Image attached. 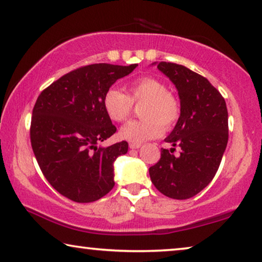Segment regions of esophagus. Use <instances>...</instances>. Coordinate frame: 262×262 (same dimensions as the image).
<instances>
[{"label":"esophagus","mask_w":262,"mask_h":262,"mask_svg":"<svg viewBox=\"0 0 262 262\" xmlns=\"http://www.w3.org/2000/svg\"><path fill=\"white\" fill-rule=\"evenodd\" d=\"M130 148H139L140 147V144H135V143H130Z\"/></svg>","instance_id":"obj_1"}]
</instances>
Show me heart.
I'll return each mask as SVG.
<instances>
[{
	"label": "heart",
	"mask_w": 262,
	"mask_h": 262,
	"mask_svg": "<svg viewBox=\"0 0 262 262\" xmlns=\"http://www.w3.org/2000/svg\"><path fill=\"white\" fill-rule=\"evenodd\" d=\"M143 119L134 120L122 127L119 135L127 142L140 144L155 139L165 130H171L182 116V104L173 92L167 90L162 79L143 76L126 85V94L115 88L106 90L103 107L107 117L123 123L134 111V104H142Z\"/></svg>",
	"instance_id": "heart-1"
}]
</instances>
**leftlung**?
Returning a JSON list of instances; mask_svg holds the SVG:
<instances>
[{
	"mask_svg": "<svg viewBox=\"0 0 262 262\" xmlns=\"http://www.w3.org/2000/svg\"><path fill=\"white\" fill-rule=\"evenodd\" d=\"M178 90L182 116L165 139L171 150L162 148L158 163L150 167L157 190L172 199H188L214 178L228 142L226 102L207 78L171 62L157 66ZM180 147L178 156L172 155Z\"/></svg>",
	"mask_w": 262,
	"mask_h": 262,
	"instance_id": "left-lung-1",
	"label": "left lung"
}]
</instances>
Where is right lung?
<instances>
[{"label":"right lung","mask_w":262,"mask_h":262,"mask_svg":"<svg viewBox=\"0 0 262 262\" xmlns=\"http://www.w3.org/2000/svg\"><path fill=\"white\" fill-rule=\"evenodd\" d=\"M138 64L96 63L77 68L39 94L33 108L30 142L48 182L76 203H92L115 186L114 162L127 152L125 140L98 147L117 131L103 107L116 80Z\"/></svg>","instance_id":"add662e5"}]
</instances>
